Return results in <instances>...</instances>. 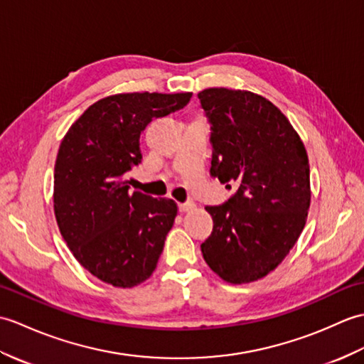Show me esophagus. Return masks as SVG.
<instances>
[{"mask_svg":"<svg viewBox=\"0 0 364 364\" xmlns=\"http://www.w3.org/2000/svg\"><path fill=\"white\" fill-rule=\"evenodd\" d=\"M195 208V204L191 203V200H188V203H182V204H179V212H182V213H185V212H190V210H193Z\"/></svg>","mask_w":364,"mask_h":364,"instance_id":"esophagus-1","label":"esophagus"}]
</instances>
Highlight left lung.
<instances>
[{
    "mask_svg": "<svg viewBox=\"0 0 364 364\" xmlns=\"http://www.w3.org/2000/svg\"><path fill=\"white\" fill-rule=\"evenodd\" d=\"M212 135L210 174L238 190L223 205H207L213 232L204 260L233 285L276 269L304 230L310 208V165L288 118L260 95L232 88L198 93Z\"/></svg>",
    "mask_w": 364,
    "mask_h": 364,
    "instance_id": "8db88e82",
    "label": "left lung"
}]
</instances>
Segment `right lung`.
I'll return each instance as SVG.
<instances>
[{
  "label": "right lung",
  "instance_id": "obj_1",
  "mask_svg": "<svg viewBox=\"0 0 364 364\" xmlns=\"http://www.w3.org/2000/svg\"><path fill=\"white\" fill-rule=\"evenodd\" d=\"M191 93H119L92 104L63 136L54 166V215L76 260L118 288L154 272L173 228V199L129 187L152 119L183 109Z\"/></svg>",
  "mask_w": 364,
  "mask_h": 364
}]
</instances>
